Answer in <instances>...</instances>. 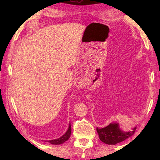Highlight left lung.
<instances>
[{
	"instance_id": "left-lung-1",
	"label": "left lung",
	"mask_w": 160,
	"mask_h": 160,
	"mask_svg": "<svg viewBox=\"0 0 160 160\" xmlns=\"http://www.w3.org/2000/svg\"><path fill=\"white\" fill-rule=\"evenodd\" d=\"M135 129L136 128H134L131 131L124 132L120 130L118 124L112 123L102 128H97L96 130L102 142L107 144L114 145L132 136L135 133Z\"/></svg>"
}]
</instances>
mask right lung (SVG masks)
I'll return each mask as SVG.
<instances>
[{"instance_id": "right-lung-1", "label": "right lung", "mask_w": 160, "mask_h": 160, "mask_svg": "<svg viewBox=\"0 0 160 160\" xmlns=\"http://www.w3.org/2000/svg\"><path fill=\"white\" fill-rule=\"evenodd\" d=\"M71 125L69 124V128L67 131V132H65V134L63 135L62 137H60V138L57 139V140H49L47 141L49 143H51L52 144H60L64 143V142H66L67 140H69V138L71 136Z\"/></svg>"}]
</instances>
